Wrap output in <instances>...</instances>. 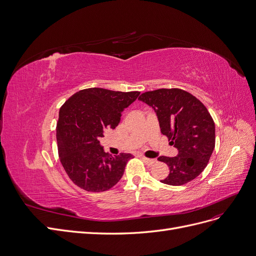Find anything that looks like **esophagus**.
Segmentation results:
<instances>
[{"mask_svg": "<svg viewBox=\"0 0 256 256\" xmlns=\"http://www.w3.org/2000/svg\"><path fill=\"white\" fill-rule=\"evenodd\" d=\"M141 159H142V160H144V162L146 166H153V164L156 162V160H155V159H150V158H146V157H144V156L141 157Z\"/></svg>", "mask_w": 256, "mask_h": 256, "instance_id": "34e87169", "label": "esophagus"}]
</instances>
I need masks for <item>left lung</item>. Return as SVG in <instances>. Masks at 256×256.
<instances>
[{
  "mask_svg": "<svg viewBox=\"0 0 256 256\" xmlns=\"http://www.w3.org/2000/svg\"><path fill=\"white\" fill-rule=\"evenodd\" d=\"M139 100L156 112L162 134L178 150L175 157L160 156L168 176L162 182L182 186L200 175L215 148L214 121L204 103L180 88H159L141 94Z\"/></svg>",
  "mask_w": 256,
  "mask_h": 256,
  "instance_id": "left-lung-1",
  "label": "left lung"
}]
</instances>
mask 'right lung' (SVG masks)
Masks as SVG:
<instances>
[{
    "label": "right lung",
    "mask_w": 256,
    "mask_h": 256,
    "mask_svg": "<svg viewBox=\"0 0 256 256\" xmlns=\"http://www.w3.org/2000/svg\"><path fill=\"white\" fill-rule=\"evenodd\" d=\"M139 92L85 88L74 94L60 108L56 142L60 162L70 180L88 192H103L123 175L130 154L110 156L100 146L103 128H115L122 110Z\"/></svg>",
    "instance_id": "add662e5"
}]
</instances>
